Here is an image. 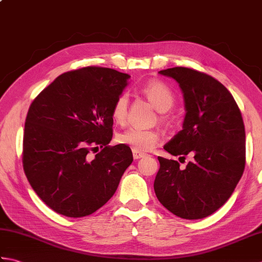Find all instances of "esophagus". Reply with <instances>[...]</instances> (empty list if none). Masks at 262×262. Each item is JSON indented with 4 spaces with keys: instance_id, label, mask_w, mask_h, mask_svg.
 Wrapping results in <instances>:
<instances>
[{
    "instance_id": "34e87169",
    "label": "esophagus",
    "mask_w": 262,
    "mask_h": 262,
    "mask_svg": "<svg viewBox=\"0 0 262 262\" xmlns=\"http://www.w3.org/2000/svg\"><path fill=\"white\" fill-rule=\"evenodd\" d=\"M144 155H145V153L137 151V149H133V157H134V159H135V160H138V159L143 158Z\"/></svg>"
}]
</instances>
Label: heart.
<instances>
[{
	"mask_svg": "<svg viewBox=\"0 0 262 262\" xmlns=\"http://www.w3.org/2000/svg\"><path fill=\"white\" fill-rule=\"evenodd\" d=\"M143 93L145 94L148 101L160 113H166L172 108L174 103V96L172 91L164 83L159 81H152L143 88ZM128 94L121 93L115 100L111 109L113 119L122 124L127 118L128 111ZM160 140V134L157 130L141 129V128H128L118 135V142L122 145H127L133 149L140 152H145L152 149Z\"/></svg>",
	"mask_w": 262,
	"mask_h": 262,
	"instance_id": "b5f03b06",
	"label": "heart"
}]
</instances>
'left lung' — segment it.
<instances>
[{"label": "left lung", "instance_id": "8db88e82", "mask_svg": "<svg viewBox=\"0 0 262 262\" xmlns=\"http://www.w3.org/2000/svg\"><path fill=\"white\" fill-rule=\"evenodd\" d=\"M159 73L179 83L186 108L182 130L163 148L192 160L181 168L178 161L159 157L154 191L172 214L204 219L227 202L243 174L246 129L241 111L230 91L210 75L187 68Z\"/></svg>", "mask_w": 262, "mask_h": 262}]
</instances>
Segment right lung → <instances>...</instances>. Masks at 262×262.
I'll return each mask as SVG.
<instances>
[{
    "mask_svg": "<svg viewBox=\"0 0 262 262\" xmlns=\"http://www.w3.org/2000/svg\"><path fill=\"white\" fill-rule=\"evenodd\" d=\"M130 76L89 66L66 72L28 110L22 163L33 190L68 217L88 216L114 196L133 162L129 146H109L111 109ZM103 149L92 155L99 147Z\"/></svg>",
    "mask_w": 262,
    "mask_h": 262,
    "instance_id": "1",
    "label": "right lung"
}]
</instances>
